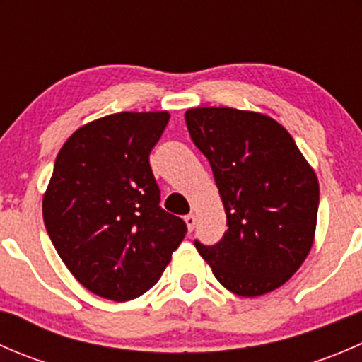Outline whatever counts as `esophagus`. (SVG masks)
I'll use <instances>...</instances> for the list:
<instances>
[{"mask_svg":"<svg viewBox=\"0 0 362 362\" xmlns=\"http://www.w3.org/2000/svg\"><path fill=\"white\" fill-rule=\"evenodd\" d=\"M185 224H187V229L189 231H194V226H196V215H187V217H185Z\"/></svg>","mask_w":362,"mask_h":362,"instance_id":"esophagus-1","label":"esophagus"}]
</instances>
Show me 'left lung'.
<instances>
[{
  "label": "left lung",
  "mask_w": 362,
  "mask_h": 362,
  "mask_svg": "<svg viewBox=\"0 0 362 362\" xmlns=\"http://www.w3.org/2000/svg\"><path fill=\"white\" fill-rule=\"evenodd\" d=\"M191 140L214 171L228 231L194 245L215 279L254 298L298 272L312 249L319 182L293 136L272 117L226 107L185 112Z\"/></svg>",
  "instance_id": "1"
}]
</instances>
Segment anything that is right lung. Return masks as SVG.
Wrapping results in <instances>:
<instances>
[{
	"instance_id": "1",
	"label": "right lung",
	"mask_w": 362,
	"mask_h": 362,
	"mask_svg": "<svg viewBox=\"0 0 362 362\" xmlns=\"http://www.w3.org/2000/svg\"><path fill=\"white\" fill-rule=\"evenodd\" d=\"M170 113L122 112L103 117L68 138L43 196L50 242L90 293L127 301L163 275L187 233L160 208L148 156Z\"/></svg>"
}]
</instances>
